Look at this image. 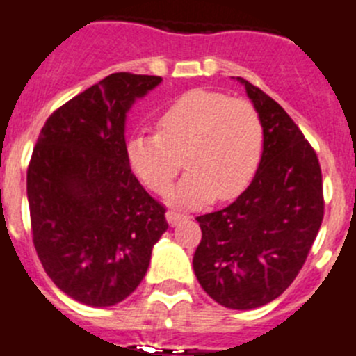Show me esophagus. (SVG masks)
Listing matches in <instances>:
<instances>
[{
  "instance_id": "1",
  "label": "esophagus",
  "mask_w": 356,
  "mask_h": 356,
  "mask_svg": "<svg viewBox=\"0 0 356 356\" xmlns=\"http://www.w3.org/2000/svg\"><path fill=\"white\" fill-rule=\"evenodd\" d=\"M182 218H186V216H184V213L175 211V209H172V211L166 213V220H168L172 225H177Z\"/></svg>"
}]
</instances>
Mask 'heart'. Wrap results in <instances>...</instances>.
<instances>
[{
    "label": "heart",
    "instance_id": "b5f03b06",
    "mask_svg": "<svg viewBox=\"0 0 356 356\" xmlns=\"http://www.w3.org/2000/svg\"><path fill=\"white\" fill-rule=\"evenodd\" d=\"M261 152L258 111L211 89L181 95L161 111L157 132H136L127 141L131 168L157 193L168 190L184 161L190 172L170 193L179 204L236 197L254 177Z\"/></svg>",
    "mask_w": 356,
    "mask_h": 356
}]
</instances>
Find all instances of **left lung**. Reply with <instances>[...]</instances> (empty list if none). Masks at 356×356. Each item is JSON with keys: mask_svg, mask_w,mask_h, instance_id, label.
Here are the masks:
<instances>
[{"mask_svg": "<svg viewBox=\"0 0 356 356\" xmlns=\"http://www.w3.org/2000/svg\"><path fill=\"white\" fill-rule=\"evenodd\" d=\"M236 80L264 125V154L242 195L195 218L202 238L193 270L218 305L251 310L280 298L307 261L323 224V174L286 111L242 76Z\"/></svg>", "mask_w": 356, "mask_h": 356, "instance_id": "1", "label": "left lung"}]
</instances>
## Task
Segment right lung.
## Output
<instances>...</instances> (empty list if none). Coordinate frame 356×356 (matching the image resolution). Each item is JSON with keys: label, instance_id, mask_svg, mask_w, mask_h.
Here are the masks:
<instances>
[{"label": "right lung", "instance_id": "right-lung-1", "mask_svg": "<svg viewBox=\"0 0 356 356\" xmlns=\"http://www.w3.org/2000/svg\"><path fill=\"white\" fill-rule=\"evenodd\" d=\"M161 76L113 73L46 120L29 172L32 240L46 274L75 301L113 307L147 274L166 208L132 174L125 116Z\"/></svg>", "mask_w": 356, "mask_h": 356}]
</instances>
